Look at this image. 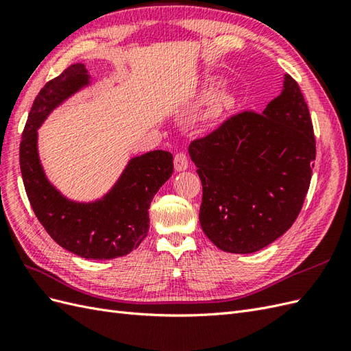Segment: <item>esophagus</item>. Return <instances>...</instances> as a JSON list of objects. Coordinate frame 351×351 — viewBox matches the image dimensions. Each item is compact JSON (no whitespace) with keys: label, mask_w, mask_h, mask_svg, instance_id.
<instances>
[{"label":"esophagus","mask_w":351,"mask_h":351,"mask_svg":"<svg viewBox=\"0 0 351 351\" xmlns=\"http://www.w3.org/2000/svg\"><path fill=\"white\" fill-rule=\"evenodd\" d=\"M173 165L178 172H181V170H185L188 167V157L185 152H176L173 158Z\"/></svg>","instance_id":"34e87169"}]
</instances>
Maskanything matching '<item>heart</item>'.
<instances>
[{"instance_id": "obj_1", "label": "heart", "mask_w": 351, "mask_h": 351, "mask_svg": "<svg viewBox=\"0 0 351 351\" xmlns=\"http://www.w3.org/2000/svg\"><path fill=\"white\" fill-rule=\"evenodd\" d=\"M212 88H217V84H213ZM230 104H231V101H230V99H227V97H223L222 102H221V105H226V106H228Z\"/></svg>"}]
</instances>
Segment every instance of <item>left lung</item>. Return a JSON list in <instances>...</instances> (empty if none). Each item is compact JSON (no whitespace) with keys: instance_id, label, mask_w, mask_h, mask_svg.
<instances>
[{"instance_id":"8db88e82","label":"left lung","mask_w":351,"mask_h":351,"mask_svg":"<svg viewBox=\"0 0 351 351\" xmlns=\"http://www.w3.org/2000/svg\"><path fill=\"white\" fill-rule=\"evenodd\" d=\"M188 151L203 185L200 226L212 243L230 254L273 243L298 218L316 158L298 83L286 75L263 112L230 115Z\"/></svg>"}]
</instances>
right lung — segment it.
I'll return each instance as SVG.
<instances>
[{
  "label": "right lung",
  "instance_id": "1",
  "mask_svg": "<svg viewBox=\"0 0 351 351\" xmlns=\"http://www.w3.org/2000/svg\"><path fill=\"white\" fill-rule=\"evenodd\" d=\"M87 83L84 65L75 64L40 90L22 133L21 172L35 217L59 246L86 259H112L128 255L147 237L149 204L173 172V156L158 149L134 157L101 202L80 204L64 199L40 166L37 129L53 108Z\"/></svg>",
  "mask_w": 351,
  "mask_h": 351
}]
</instances>
